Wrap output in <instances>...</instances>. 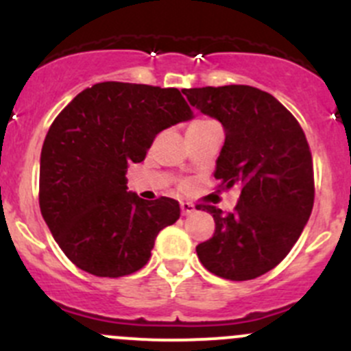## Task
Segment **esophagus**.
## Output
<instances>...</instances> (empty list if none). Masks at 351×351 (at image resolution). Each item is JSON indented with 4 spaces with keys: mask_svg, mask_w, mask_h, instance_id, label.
I'll list each match as a JSON object with an SVG mask.
<instances>
[{
    "mask_svg": "<svg viewBox=\"0 0 351 351\" xmlns=\"http://www.w3.org/2000/svg\"><path fill=\"white\" fill-rule=\"evenodd\" d=\"M180 209H182V214L183 216H189V214H192L193 210H195V206L190 202H182L180 204Z\"/></svg>",
    "mask_w": 351,
    "mask_h": 351,
    "instance_id": "1",
    "label": "esophagus"
}]
</instances>
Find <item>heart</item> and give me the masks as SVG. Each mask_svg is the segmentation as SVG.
Returning <instances> with one entry per match:
<instances>
[{"mask_svg":"<svg viewBox=\"0 0 351 351\" xmlns=\"http://www.w3.org/2000/svg\"><path fill=\"white\" fill-rule=\"evenodd\" d=\"M195 123H204V121H195Z\"/></svg>","mask_w":351,"mask_h":351,"instance_id":"obj_1","label":"heart"}]
</instances>
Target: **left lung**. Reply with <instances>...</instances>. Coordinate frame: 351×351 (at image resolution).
Segmentation results:
<instances>
[{
	"label": "left lung",
	"instance_id": "obj_1",
	"mask_svg": "<svg viewBox=\"0 0 351 351\" xmlns=\"http://www.w3.org/2000/svg\"><path fill=\"white\" fill-rule=\"evenodd\" d=\"M189 103L219 121L224 145L214 178L238 186L233 213L214 206L213 238L197 245L216 276L247 281L276 267L304 231L314 206V168L304 130L271 94L250 85L185 89Z\"/></svg>",
	"mask_w": 351,
	"mask_h": 351
}]
</instances>
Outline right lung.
<instances>
[{"instance_id":"obj_1","label":"right lung","mask_w":351,"mask_h":351,"mask_svg":"<svg viewBox=\"0 0 351 351\" xmlns=\"http://www.w3.org/2000/svg\"><path fill=\"white\" fill-rule=\"evenodd\" d=\"M193 113L178 89L101 82L82 90L49 127L40 151L39 206L54 240L85 273L142 269L180 204L128 192L127 169L156 135Z\"/></svg>"}]
</instances>
